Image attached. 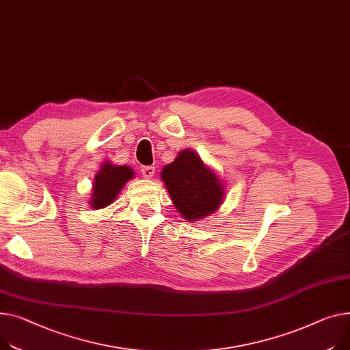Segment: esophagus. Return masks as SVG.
<instances>
[{
	"label": "esophagus",
	"instance_id": "34e87169",
	"mask_svg": "<svg viewBox=\"0 0 350 350\" xmlns=\"http://www.w3.org/2000/svg\"><path fill=\"white\" fill-rule=\"evenodd\" d=\"M141 172H142V174H144L145 178H152V177L154 176L156 169H154L153 166H145V167L141 169Z\"/></svg>",
	"mask_w": 350,
	"mask_h": 350
}]
</instances>
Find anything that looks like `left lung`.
Wrapping results in <instances>:
<instances>
[{"mask_svg":"<svg viewBox=\"0 0 350 350\" xmlns=\"http://www.w3.org/2000/svg\"><path fill=\"white\" fill-rule=\"evenodd\" d=\"M160 177L177 213L189 222L214 214L226 194L225 181L193 149L181 150Z\"/></svg>","mask_w":350,"mask_h":350,"instance_id":"left-lung-1","label":"left lung"}]
</instances>
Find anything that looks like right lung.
<instances>
[{"mask_svg":"<svg viewBox=\"0 0 350 350\" xmlns=\"http://www.w3.org/2000/svg\"><path fill=\"white\" fill-rule=\"evenodd\" d=\"M135 177V172L129 166H116L111 160L103 163L92 181L90 206L103 209L112 204L118 197L125 184Z\"/></svg>","mask_w":350,"mask_h":350,"instance_id":"right-lung-1","label":"right lung"}]
</instances>
